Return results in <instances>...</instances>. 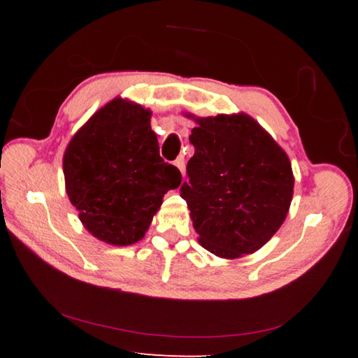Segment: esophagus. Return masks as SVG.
Segmentation results:
<instances>
[{"label": "esophagus", "mask_w": 358, "mask_h": 358, "mask_svg": "<svg viewBox=\"0 0 358 358\" xmlns=\"http://www.w3.org/2000/svg\"><path fill=\"white\" fill-rule=\"evenodd\" d=\"M175 166L178 167V171H180L181 175H183V177H185V167H186V164H185V157H183V156L177 157V161H175Z\"/></svg>", "instance_id": "34e87169"}]
</instances>
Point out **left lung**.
<instances>
[{
  "instance_id": "1",
  "label": "left lung",
  "mask_w": 358,
  "mask_h": 358,
  "mask_svg": "<svg viewBox=\"0 0 358 358\" xmlns=\"http://www.w3.org/2000/svg\"><path fill=\"white\" fill-rule=\"evenodd\" d=\"M180 196L201 245L235 259L262 248L286 220L294 175L284 150L251 117L196 118Z\"/></svg>"
}]
</instances>
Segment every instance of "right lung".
Wrapping results in <instances>:
<instances>
[{"label": "right lung", "mask_w": 358, "mask_h": 358, "mask_svg": "<svg viewBox=\"0 0 358 358\" xmlns=\"http://www.w3.org/2000/svg\"><path fill=\"white\" fill-rule=\"evenodd\" d=\"M151 112L113 99L72 137L63 157L66 192L83 226L115 246L141 240L181 173L159 156Z\"/></svg>", "instance_id": "add662e5"}]
</instances>
